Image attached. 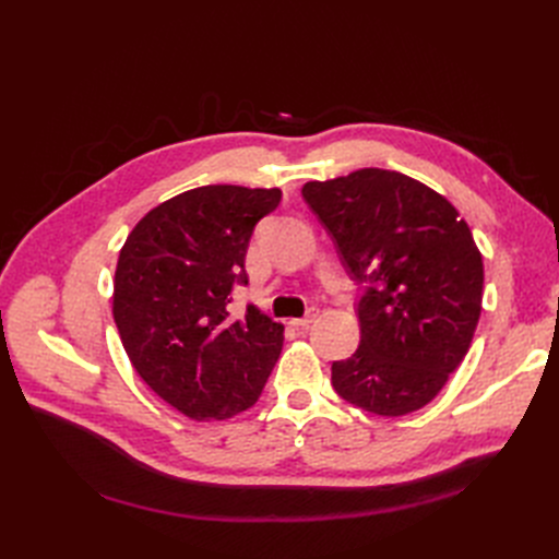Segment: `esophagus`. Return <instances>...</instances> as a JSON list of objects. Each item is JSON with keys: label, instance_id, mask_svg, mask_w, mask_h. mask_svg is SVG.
Returning a JSON list of instances; mask_svg holds the SVG:
<instances>
[{"label": "esophagus", "instance_id": "esophagus-1", "mask_svg": "<svg viewBox=\"0 0 559 559\" xmlns=\"http://www.w3.org/2000/svg\"><path fill=\"white\" fill-rule=\"evenodd\" d=\"M314 319H317V310H310L306 317L289 319V324H292V326H296V329H308Z\"/></svg>", "mask_w": 559, "mask_h": 559}]
</instances>
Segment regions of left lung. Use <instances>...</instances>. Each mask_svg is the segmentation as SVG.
I'll return each instance as SVG.
<instances>
[{"label":"left lung","instance_id":"left-lung-1","mask_svg":"<svg viewBox=\"0 0 559 559\" xmlns=\"http://www.w3.org/2000/svg\"><path fill=\"white\" fill-rule=\"evenodd\" d=\"M302 198L347 273L368 284L361 343L331 366L347 403L401 417L425 408L462 364L483 310V257L460 212L421 181L380 167L308 181Z\"/></svg>","mask_w":559,"mask_h":559}]
</instances>
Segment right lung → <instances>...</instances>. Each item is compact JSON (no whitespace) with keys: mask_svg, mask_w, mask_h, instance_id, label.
<instances>
[{"mask_svg":"<svg viewBox=\"0 0 559 559\" xmlns=\"http://www.w3.org/2000/svg\"><path fill=\"white\" fill-rule=\"evenodd\" d=\"M280 198L228 183L183 191L146 212L118 253L111 312L128 359L189 419L249 411L280 359L282 324L257 306L228 312L253 226Z\"/></svg>","mask_w":559,"mask_h":559,"instance_id":"add662e5","label":"right lung"}]
</instances>
